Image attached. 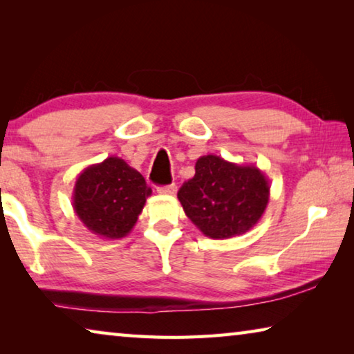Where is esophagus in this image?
<instances>
[{"instance_id":"1","label":"esophagus","mask_w":354,"mask_h":354,"mask_svg":"<svg viewBox=\"0 0 354 354\" xmlns=\"http://www.w3.org/2000/svg\"><path fill=\"white\" fill-rule=\"evenodd\" d=\"M158 194H160V195H175L176 194V185L175 184L160 185V187H158Z\"/></svg>"}]
</instances>
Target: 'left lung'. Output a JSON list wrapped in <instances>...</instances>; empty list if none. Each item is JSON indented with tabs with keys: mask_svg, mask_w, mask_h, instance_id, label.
Listing matches in <instances>:
<instances>
[{
	"mask_svg": "<svg viewBox=\"0 0 354 354\" xmlns=\"http://www.w3.org/2000/svg\"><path fill=\"white\" fill-rule=\"evenodd\" d=\"M268 198V179L256 165L227 162L215 154L201 156L195 176L178 192L185 215L211 239L245 234L261 220Z\"/></svg>",
	"mask_w": 354,
	"mask_h": 354,
	"instance_id": "obj_1",
	"label": "left lung"
}]
</instances>
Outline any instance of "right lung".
I'll use <instances>...</instances> for the list:
<instances>
[{
  "mask_svg": "<svg viewBox=\"0 0 354 354\" xmlns=\"http://www.w3.org/2000/svg\"><path fill=\"white\" fill-rule=\"evenodd\" d=\"M149 195L145 178L123 159L111 156L82 170L71 201L88 231L104 239H122L133 231Z\"/></svg>",
  "mask_w": 354,
  "mask_h": 354,
  "instance_id": "obj_1",
  "label": "right lung"
}]
</instances>
